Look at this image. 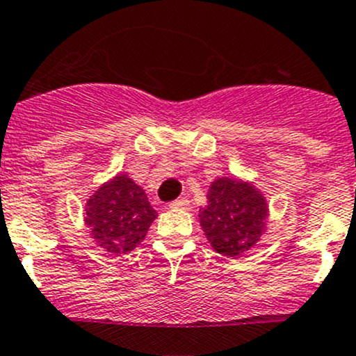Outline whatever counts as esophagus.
<instances>
[{
	"label": "esophagus",
	"instance_id": "34e87169",
	"mask_svg": "<svg viewBox=\"0 0 356 356\" xmlns=\"http://www.w3.org/2000/svg\"><path fill=\"white\" fill-rule=\"evenodd\" d=\"M168 208H179V210H188V208H189V200L188 198L174 200V201H172V203H168Z\"/></svg>",
	"mask_w": 356,
	"mask_h": 356
}]
</instances>
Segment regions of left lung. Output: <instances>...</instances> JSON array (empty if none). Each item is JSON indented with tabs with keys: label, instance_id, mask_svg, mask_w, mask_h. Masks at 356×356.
Masks as SVG:
<instances>
[{
	"label": "left lung",
	"instance_id": "1",
	"mask_svg": "<svg viewBox=\"0 0 356 356\" xmlns=\"http://www.w3.org/2000/svg\"><path fill=\"white\" fill-rule=\"evenodd\" d=\"M200 210V225L218 254L239 258L253 250L267 231L268 203L264 193L238 177H218Z\"/></svg>",
	"mask_w": 356,
	"mask_h": 356
}]
</instances>
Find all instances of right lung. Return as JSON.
I'll return each mask as SVG.
<instances>
[{
    "label": "right lung",
    "instance_id": "right-lung-1",
    "mask_svg": "<svg viewBox=\"0 0 356 356\" xmlns=\"http://www.w3.org/2000/svg\"><path fill=\"white\" fill-rule=\"evenodd\" d=\"M156 215L145 189L117 174L86 201L84 224L96 245L118 257L139 246Z\"/></svg>",
    "mask_w": 356,
    "mask_h": 356
}]
</instances>
